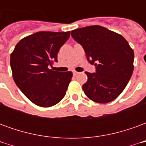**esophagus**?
Masks as SVG:
<instances>
[{
    "mask_svg": "<svg viewBox=\"0 0 146 146\" xmlns=\"http://www.w3.org/2000/svg\"><path fill=\"white\" fill-rule=\"evenodd\" d=\"M73 73L74 76H76V75H78V74H79V73H78V72H76V71H73Z\"/></svg>",
    "mask_w": 146,
    "mask_h": 146,
    "instance_id": "34e87169",
    "label": "esophagus"
}]
</instances>
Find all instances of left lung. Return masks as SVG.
Returning <instances> with one entry per match:
<instances>
[{"instance_id": "1", "label": "left lung", "mask_w": 146, "mask_h": 146, "mask_svg": "<svg viewBox=\"0 0 146 146\" xmlns=\"http://www.w3.org/2000/svg\"><path fill=\"white\" fill-rule=\"evenodd\" d=\"M71 36L81 45L95 73H85V95L98 103H108L119 96L134 70V51L121 35L100 26L73 30Z\"/></svg>"}]
</instances>
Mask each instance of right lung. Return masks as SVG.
Instances as JSON below:
<instances>
[{"label":"right lung","mask_w":146,"mask_h":146,"mask_svg":"<svg viewBox=\"0 0 146 146\" xmlns=\"http://www.w3.org/2000/svg\"><path fill=\"white\" fill-rule=\"evenodd\" d=\"M69 32H37L18 43L10 58L15 83L25 96L41 107L54 106L66 95L72 72L50 70Z\"/></svg>","instance_id":"1"}]
</instances>
